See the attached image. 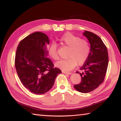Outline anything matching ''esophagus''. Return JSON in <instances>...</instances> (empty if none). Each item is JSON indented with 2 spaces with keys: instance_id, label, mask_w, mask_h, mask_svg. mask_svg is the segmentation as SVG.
Returning <instances> with one entry per match:
<instances>
[{
  "instance_id": "1",
  "label": "esophagus",
  "mask_w": 121,
  "mask_h": 121,
  "mask_svg": "<svg viewBox=\"0 0 121 121\" xmlns=\"http://www.w3.org/2000/svg\"><path fill=\"white\" fill-rule=\"evenodd\" d=\"M62 73H65V74H68V75H70L71 73L70 72H68V71H65L63 70H62Z\"/></svg>"
}]
</instances>
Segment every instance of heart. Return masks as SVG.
<instances>
[{
	"label": "heart",
	"instance_id": "obj_1",
	"mask_svg": "<svg viewBox=\"0 0 121 121\" xmlns=\"http://www.w3.org/2000/svg\"><path fill=\"white\" fill-rule=\"evenodd\" d=\"M59 42L63 45L69 48L68 59L62 60L56 63V66L63 71L70 70L76 66L81 65L87 61L90 53L89 43L85 39L81 38L70 32H65L60 37ZM49 56L55 61L60 57L58 53V45L52 42L48 46Z\"/></svg>",
	"mask_w": 121,
	"mask_h": 121
}]
</instances>
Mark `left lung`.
<instances>
[{
  "instance_id": "1",
  "label": "left lung",
  "mask_w": 121,
  "mask_h": 121,
  "mask_svg": "<svg viewBox=\"0 0 121 121\" xmlns=\"http://www.w3.org/2000/svg\"><path fill=\"white\" fill-rule=\"evenodd\" d=\"M83 35L89 40L91 48L87 61L81 70V82L75 85V89L82 93H88L97 89L103 83L108 65V54L107 47L99 36L92 32L85 31Z\"/></svg>"
}]
</instances>
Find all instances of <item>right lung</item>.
I'll list each match as a JSON object with an SVG mask.
<instances>
[{
  "label": "right lung",
  "mask_w": 121,
  "mask_h": 121,
  "mask_svg": "<svg viewBox=\"0 0 121 121\" xmlns=\"http://www.w3.org/2000/svg\"><path fill=\"white\" fill-rule=\"evenodd\" d=\"M49 43L46 34L35 32L21 40L16 49L15 66L18 76L24 86L36 95L48 91L61 73L48 57Z\"/></svg>",
  "instance_id": "right-lung-1"
}]
</instances>
